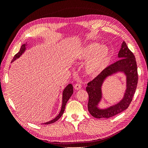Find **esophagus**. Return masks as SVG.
<instances>
[{
	"label": "esophagus",
	"instance_id": "obj_1",
	"mask_svg": "<svg viewBox=\"0 0 148 148\" xmlns=\"http://www.w3.org/2000/svg\"><path fill=\"white\" fill-rule=\"evenodd\" d=\"M82 85L81 83H77V84H75L74 88H75V89H77V90H78V89H80L82 88Z\"/></svg>",
	"mask_w": 148,
	"mask_h": 148
}]
</instances>
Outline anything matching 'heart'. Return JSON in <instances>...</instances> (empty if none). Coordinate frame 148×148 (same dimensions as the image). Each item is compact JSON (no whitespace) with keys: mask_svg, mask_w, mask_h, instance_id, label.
<instances>
[{"mask_svg":"<svg viewBox=\"0 0 148 148\" xmlns=\"http://www.w3.org/2000/svg\"><path fill=\"white\" fill-rule=\"evenodd\" d=\"M90 56L86 64V71L89 75H96L108 64L110 58V50L106 46H101L97 43H91L80 49L75 56L78 60H86Z\"/></svg>","mask_w":148,"mask_h":148,"instance_id":"b5f03b06","label":"heart"}]
</instances>
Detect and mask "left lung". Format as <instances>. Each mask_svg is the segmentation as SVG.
<instances>
[{
    "label": "left lung",
    "instance_id": "obj_1",
    "mask_svg": "<svg viewBox=\"0 0 148 148\" xmlns=\"http://www.w3.org/2000/svg\"><path fill=\"white\" fill-rule=\"evenodd\" d=\"M118 57L119 60L103 70L100 74L88 83L86 91L89 95L88 109L95 118L108 119L127 109L133 99L138 84V70L136 59L123 41ZM117 72H123L127 77V89L123 99L119 103L106 109H99L97 106L101 98V86L105 78Z\"/></svg>",
    "mask_w": 148,
    "mask_h": 148
}]
</instances>
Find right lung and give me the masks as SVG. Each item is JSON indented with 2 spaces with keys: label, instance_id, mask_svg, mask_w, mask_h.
<instances>
[{
  "label": "right lung",
  "instance_id": "obj_1",
  "mask_svg": "<svg viewBox=\"0 0 148 148\" xmlns=\"http://www.w3.org/2000/svg\"><path fill=\"white\" fill-rule=\"evenodd\" d=\"M26 46V44H24L21 46L19 52H18L16 54H15L14 57L13 58L12 62H13V61L15 60L16 59H18V58H19L22 55V53H23L25 51ZM73 88L72 84H69L67 85V86L64 89V90L63 91V97H62V108H61L60 113L59 114V115H58L55 119H53V120H52L51 121H49V122H47L44 123V124L48 125V124L53 123L56 122V121H57L61 117V116L64 112L66 102L70 99V97H71V96L73 95Z\"/></svg>",
  "mask_w": 148,
  "mask_h": 148
}]
</instances>
